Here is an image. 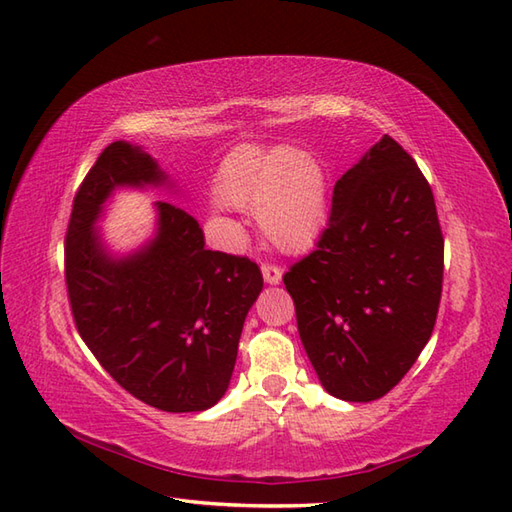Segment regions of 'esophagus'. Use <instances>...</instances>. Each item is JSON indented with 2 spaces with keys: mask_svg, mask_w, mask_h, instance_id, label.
<instances>
[{
  "mask_svg": "<svg viewBox=\"0 0 512 512\" xmlns=\"http://www.w3.org/2000/svg\"><path fill=\"white\" fill-rule=\"evenodd\" d=\"M262 275H264V281L270 286H277L281 281V268L275 266V264H264L262 266Z\"/></svg>",
  "mask_w": 512,
  "mask_h": 512,
  "instance_id": "34e87169",
  "label": "esophagus"
}]
</instances>
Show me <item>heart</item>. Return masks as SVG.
<instances>
[{"instance_id": "b5f03b06", "label": "heart", "mask_w": 512, "mask_h": 512, "mask_svg": "<svg viewBox=\"0 0 512 512\" xmlns=\"http://www.w3.org/2000/svg\"><path fill=\"white\" fill-rule=\"evenodd\" d=\"M215 195L237 209L253 206L259 231L281 253H306L328 224V176L301 149H231L217 167Z\"/></svg>"}]
</instances>
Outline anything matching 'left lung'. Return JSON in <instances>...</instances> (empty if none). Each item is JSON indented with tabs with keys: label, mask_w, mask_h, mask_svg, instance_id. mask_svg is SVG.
I'll return each instance as SVG.
<instances>
[{
	"label": "left lung",
	"mask_w": 512,
	"mask_h": 512,
	"mask_svg": "<svg viewBox=\"0 0 512 512\" xmlns=\"http://www.w3.org/2000/svg\"><path fill=\"white\" fill-rule=\"evenodd\" d=\"M444 239L427 178L383 136L334 184L317 250L284 275L321 385L369 402L394 389L436 325Z\"/></svg>",
	"instance_id": "left-lung-1"
}]
</instances>
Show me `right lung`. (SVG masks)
<instances>
[{
	"label": "right lung",
	"mask_w": 512,
	"mask_h": 512,
	"mask_svg": "<svg viewBox=\"0 0 512 512\" xmlns=\"http://www.w3.org/2000/svg\"><path fill=\"white\" fill-rule=\"evenodd\" d=\"M171 184L138 145L105 147L74 195L65 284L76 330L105 372L147 405L187 413L226 394L264 279L248 257L206 250L200 224L165 200L149 242L110 253L96 222L112 193Z\"/></svg>",
	"instance_id": "add662e5"
}]
</instances>
